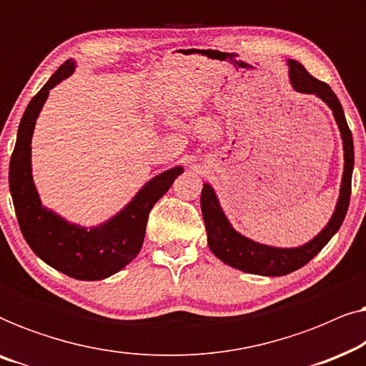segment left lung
I'll use <instances>...</instances> for the list:
<instances>
[{
	"label": "left lung",
	"mask_w": 366,
	"mask_h": 366,
	"mask_svg": "<svg viewBox=\"0 0 366 366\" xmlns=\"http://www.w3.org/2000/svg\"><path fill=\"white\" fill-rule=\"evenodd\" d=\"M290 79H292L293 88L300 93L317 94L325 103L332 108L337 119L340 133L343 138V149H345V172L342 189H340V199L335 209L332 219L327 224L318 237H315L312 242L303 244L300 248H272L264 244L254 243L252 239L242 237L234 232L232 224L228 223L222 208H219L218 199L214 197L213 189L209 184L204 183L202 189V213L207 227L208 244L209 249L229 267L242 269V272L253 273V274H264V277H282L302 268L310 259L317 257L322 252L335 233L342 227L345 217H347L350 197H352V173L355 163V152H353V138L350 132L347 118H345L343 108L340 104V99L333 89L327 83L320 81L313 78L303 64H300L295 59H290Z\"/></svg>",
	"instance_id": "8db88e82"
}]
</instances>
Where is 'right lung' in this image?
Listing matches in <instances>:
<instances>
[{
	"mask_svg": "<svg viewBox=\"0 0 366 366\" xmlns=\"http://www.w3.org/2000/svg\"><path fill=\"white\" fill-rule=\"evenodd\" d=\"M73 71L74 63L68 59L24 109L9 162V192L19 229L33 252L58 272L92 282L112 277L137 257L143 247L149 212L183 173V168H172L154 177L122 213L99 228H79L43 208L31 177L33 129L49 89Z\"/></svg>",
	"mask_w": 366,
	"mask_h": 366,
	"instance_id": "obj_1",
	"label": "right lung"
}]
</instances>
